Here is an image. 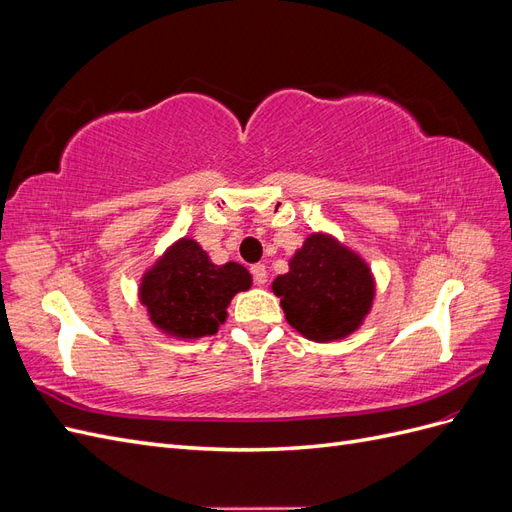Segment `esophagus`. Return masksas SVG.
<instances>
[{"instance_id": "esophagus-1", "label": "esophagus", "mask_w": 512, "mask_h": 512, "mask_svg": "<svg viewBox=\"0 0 512 512\" xmlns=\"http://www.w3.org/2000/svg\"><path fill=\"white\" fill-rule=\"evenodd\" d=\"M252 275H254V282L258 286H265L267 284V267L265 265H252Z\"/></svg>"}]
</instances>
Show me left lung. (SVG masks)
Segmentation results:
<instances>
[{"label":"left lung","instance_id":"left-lung-1","mask_svg":"<svg viewBox=\"0 0 512 512\" xmlns=\"http://www.w3.org/2000/svg\"><path fill=\"white\" fill-rule=\"evenodd\" d=\"M271 290L280 297L294 331L316 344L356 333L376 299V277L367 260L331 232H312L277 275Z\"/></svg>","mask_w":512,"mask_h":512}]
</instances>
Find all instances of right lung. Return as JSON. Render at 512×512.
<instances>
[{"mask_svg": "<svg viewBox=\"0 0 512 512\" xmlns=\"http://www.w3.org/2000/svg\"><path fill=\"white\" fill-rule=\"evenodd\" d=\"M250 286L252 273L239 262L213 265L203 245L181 237L145 269L138 301L160 333L190 342L218 333L232 297Z\"/></svg>", "mask_w": 512, "mask_h": 512, "instance_id": "add662e5", "label": "right lung"}]
</instances>
